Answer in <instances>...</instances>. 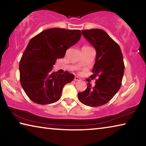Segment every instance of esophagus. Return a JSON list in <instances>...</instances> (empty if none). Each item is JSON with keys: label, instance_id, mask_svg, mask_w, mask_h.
Here are the masks:
<instances>
[{"label": "esophagus", "instance_id": "esophagus-1", "mask_svg": "<svg viewBox=\"0 0 146 146\" xmlns=\"http://www.w3.org/2000/svg\"><path fill=\"white\" fill-rule=\"evenodd\" d=\"M74 80H75V81H79L80 80V78H79L78 76H75V78H74Z\"/></svg>", "mask_w": 146, "mask_h": 146}]
</instances>
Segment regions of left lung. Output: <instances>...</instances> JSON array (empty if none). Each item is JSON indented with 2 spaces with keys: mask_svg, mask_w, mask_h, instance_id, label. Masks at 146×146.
<instances>
[{
  "mask_svg": "<svg viewBox=\"0 0 146 146\" xmlns=\"http://www.w3.org/2000/svg\"><path fill=\"white\" fill-rule=\"evenodd\" d=\"M82 33L97 51L90 76L91 80H97L94 87L88 83L86 90L78 93V98L84 104L98 107L111 100L122 86L125 68L123 55L119 45L102 29H86Z\"/></svg>",
  "mask_w": 146,
  "mask_h": 146,
  "instance_id": "obj_1",
  "label": "left lung"
}]
</instances>
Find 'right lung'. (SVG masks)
Segmentation results:
<instances>
[{"label":"right lung","mask_w":146,"mask_h":146,"mask_svg":"<svg viewBox=\"0 0 146 146\" xmlns=\"http://www.w3.org/2000/svg\"><path fill=\"white\" fill-rule=\"evenodd\" d=\"M81 36L79 29L51 28L29 40L20 60L19 71L21 84L31 100L45 105L60 99L64 86L75 76L68 71L53 72V66Z\"/></svg>","instance_id":"right-lung-1"}]
</instances>
